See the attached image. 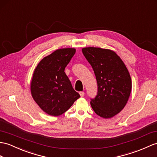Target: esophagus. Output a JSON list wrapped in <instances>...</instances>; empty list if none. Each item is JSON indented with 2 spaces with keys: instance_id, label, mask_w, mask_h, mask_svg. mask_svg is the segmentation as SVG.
Returning a JSON list of instances; mask_svg holds the SVG:
<instances>
[{
  "instance_id": "esophagus-1",
  "label": "esophagus",
  "mask_w": 157,
  "mask_h": 157,
  "mask_svg": "<svg viewBox=\"0 0 157 157\" xmlns=\"http://www.w3.org/2000/svg\"><path fill=\"white\" fill-rule=\"evenodd\" d=\"M79 94H80V96H81V97H83L84 96H85V93H84V92H80L79 93Z\"/></svg>"
}]
</instances>
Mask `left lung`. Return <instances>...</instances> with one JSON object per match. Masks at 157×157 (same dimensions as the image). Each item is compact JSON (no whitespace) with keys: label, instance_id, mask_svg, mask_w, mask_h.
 <instances>
[{"label":"left lung","instance_id":"obj_1","mask_svg":"<svg viewBox=\"0 0 157 157\" xmlns=\"http://www.w3.org/2000/svg\"><path fill=\"white\" fill-rule=\"evenodd\" d=\"M84 56L93 68L98 85L97 97L90 105L97 115L110 118L127 105L132 89L127 67L117 53L100 47L82 48Z\"/></svg>","mask_w":157,"mask_h":157}]
</instances>
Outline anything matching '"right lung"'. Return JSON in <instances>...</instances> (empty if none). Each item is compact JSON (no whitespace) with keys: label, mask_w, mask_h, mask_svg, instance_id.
Returning a JSON list of instances; mask_svg holds the SVG:
<instances>
[{"label":"right lung","mask_w":157,"mask_h":157,"mask_svg":"<svg viewBox=\"0 0 157 157\" xmlns=\"http://www.w3.org/2000/svg\"><path fill=\"white\" fill-rule=\"evenodd\" d=\"M75 52L74 48L57 49L34 68L30 92L34 101L48 115H61L80 97L64 72Z\"/></svg>","instance_id":"add662e5"}]
</instances>
